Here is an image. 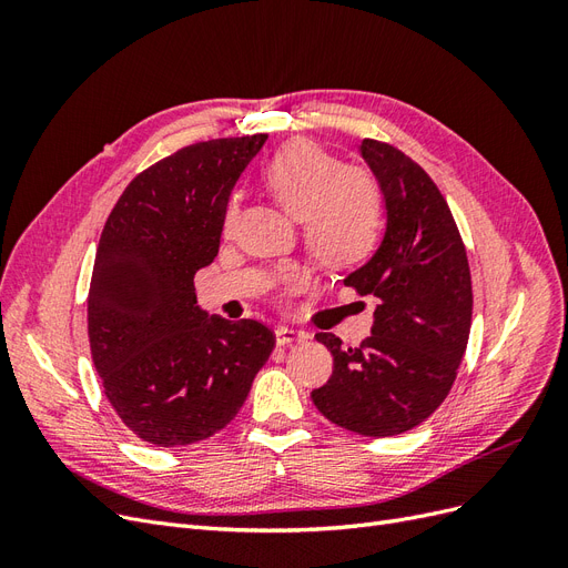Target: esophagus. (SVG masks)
Segmentation results:
<instances>
[{
    "mask_svg": "<svg viewBox=\"0 0 568 568\" xmlns=\"http://www.w3.org/2000/svg\"><path fill=\"white\" fill-rule=\"evenodd\" d=\"M274 334H277L280 346H291V343L307 338L305 332H296V329H291V326H277V329H274Z\"/></svg>",
    "mask_w": 568,
    "mask_h": 568,
    "instance_id": "obj_1",
    "label": "esophagus"
}]
</instances>
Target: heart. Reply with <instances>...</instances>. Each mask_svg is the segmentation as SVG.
Returning <instances> with one entry per match:
<instances>
[{"label":"heart","instance_id":"heart-1","mask_svg":"<svg viewBox=\"0 0 568 568\" xmlns=\"http://www.w3.org/2000/svg\"><path fill=\"white\" fill-rule=\"evenodd\" d=\"M263 182L272 199L301 222L307 251L326 270L359 267L379 246V189L359 170H343V163L320 144L286 142L263 165Z\"/></svg>","mask_w":568,"mask_h":568}]
</instances>
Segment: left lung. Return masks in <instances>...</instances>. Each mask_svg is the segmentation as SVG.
<instances>
[{
    "instance_id": "obj_1",
    "label": "left lung",
    "mask_w": 568,
    "mask_h": 568,
    "mask_svg": "<svg viewBox=\"0 0 568 568\" xmlns=\"http://www.w3.org/2000/svg\"><path fill=\"white\" fill-rule=\"evenodd\" d=\"M363 159L386 199V234L346 286L379 301L372 336L346 348L315 338L334 357L332 379L313 403L336 426L386 438L419 426L448 398L471 329L467 248L436 182L400 149L365 140Z\"/></svg>"
}]
</instances>
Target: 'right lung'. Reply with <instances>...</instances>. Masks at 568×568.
<instances>
[{
	"label": "right lung",
	"mask_w": 568,
	"mask_h": 568,
	"mask_svg": "<svg viewBox=\"0 0 568 568\" xmlns=\"http://www.w3.org/2000/svg\"><path fill=\"white\" fill-rule=\"evenodd\" d=\"M267 134L189 144L142 170L101 232L88 334L115 415L159 448L211 438L242 409L274 334L209 317L194 274L213 263L227 201Z\"/></svg>",
	"instance_id": "1"
}]
</instances>
